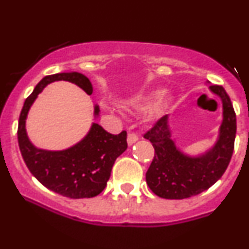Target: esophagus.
I'll return each mask as SVG.
<instances>
[{"mask_svg": "<svg viewBox=\"0 0 249 249\" xmlns=\"http://www.w3.org/2000/svg\"><path fill=\"white\" fill-rule=\"evenodd\" d=\"M138 141V136H137L136 133H128L127 134V144L130 145H133L134 142Z\"/></svg>", "mask_w": 249, "mask_h": 249, "instance_id": "esophagus-1", "label": "esophagus"}]
</instances>
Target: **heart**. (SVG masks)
I'll use <instances>...</instances> for the list:
<instances>
[{
	"label": "heart",
	"mask_w": 249,
	"mask_h": 249,
	"mask_svg": "<svg viewBox=\"0 0 249 249\" xmlns=\"http://www.w3.org/2000/svg\"><path fill=\"white\" fill-rule=\"evenodd\" d=\"M157 97H158V92H152L150 93V95H147L146 97H144V98L141 99V101L133 102L132 105L134 107H147V105H150L151 102H152L154 98H157ZM161 107H162V104L160 103V104L158 105V107H157V110L158 111L161 110Z\"/></svg>",
	"instance_id": "heart-1"
}]
</instances>
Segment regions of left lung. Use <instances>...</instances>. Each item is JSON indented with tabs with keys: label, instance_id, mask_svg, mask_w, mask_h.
I'll list each match as a JSON object with an SVG mask.
<instances>
[{
	"label": "left lung",
	"instance_id": "8db88e82",
	"mask_svg": "<svg viewBox=\"0 0 249 249\" xmlns=\"http://www.w3.org/2000/svg\"><path fill=\"white\" fill-rule=\"evenodd\" d=\"M210 91L221 101L222 121L218 138L205 152L188 154L180 150L172 138L168 116L162 117L144 136L156 151L146 182L160 198L180 200L204 192L221 178L230 164L236 133L235 112L224 88L211 85Z\"/></svg>",
	"mask_w": 249,
	"mask_h": 249
}]
</instances>
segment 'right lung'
Masks as SVG:
<instances>
[{
  "instance_id": "add662e5",
  "label": "right lung",
  "mask_w": 249,
  "mask_h": 249,
  "mask_svg": "<svg viewBox=\"0 0 249 249\" xmlns=\"http://www.w3.org/2000/svg\"><path fill=\"white\" fill-rule=\"evenodd\" d=\"M58 81L76 84L88 95L93 91L90 79L76 71L45 76L22 107L17 130L19 150L31 174L43 186L70 199L92 198L107 186L116 159L127 148L126 132L115 136L93 122L84 138L72 146L58 151L36 147L25 128L28 113L43 89ZM99 112V107L95 104L93 119L98 118Z\"/></svg>"
}]
</instances>
